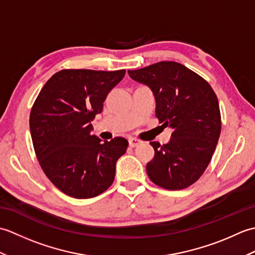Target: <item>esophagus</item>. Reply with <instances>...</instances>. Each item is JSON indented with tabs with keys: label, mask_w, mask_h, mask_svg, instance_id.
Instances as JSON below:
<instances>
[{
	"label": "esophagus",
	"mask_w": 255,
	"mask_h": 255,
	"mask_svg": "<svg viewBox=\"0 0 255 255\" xmlns=\"http://www.w3.org/2000/svg\"><path fill=\"white\" fill-rule=\"evenodd\" d=\"M128 142H129V147H131V148L137 147V145L141 143V141H140L139 139H136V138H129Z\"/></svg>",
	"instance_id": "esophagus-1"
}]
</instances>
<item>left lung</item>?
Returning a JSON list of instances; mask_svg holds the SVG:
<instances>
[{"label":"left lung","mask_w":255,"mask_h":255,"mask_svg":"<svg viewBox=\"0 0 255 255\" xmlns=\"http://www.w3.org/2000/svg\"><path fill=\"white\" fill-rule=\"evenodd\" d=\"M128 73L149 86L155 99V116L173 129L167 143L150 142L154 156L147 164L149 178L170 191L191 186L208 166L220 136L217 95L207 81L174 61L128 70Z\"/></svg>","instance_id":"8db88e82"}]
</instances>
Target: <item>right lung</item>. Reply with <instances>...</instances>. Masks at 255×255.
Masks as SVG:
<instances>
[{"label": "right lung", "instance_id": "right-lung-1", "mask_svg": "<svg viewBox=\"0 0 255 255\" xmlns=\"http://www.w3.org/2000/svg\"><path fill=\"white\" fill-rule=\"evenodd\" d=\"M126 70H61L47 81L32 105L29 128L42 171L57 188L74 198L105 192L128 141H104L92 134L91 122Z\"/></svg>", "mask_w": 255, "mask_h": 255}]
</instances>
